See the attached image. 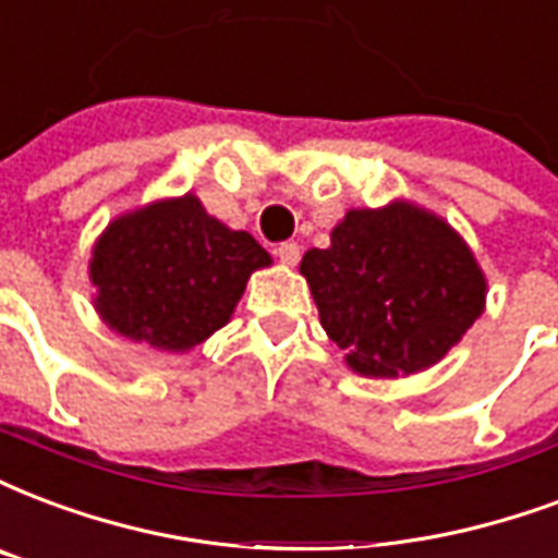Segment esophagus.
<instances>
[{"label": "esophagus", "instance_id": "1", "mask_svg": "<svg viewBox=\"0 0 558 558\" xmlns=\"http://www.w3.org/2000/svg\"><path fill=\"white\" fill-rule=\"evenodd\" d=\"M276 255H279V262L288 264V267H294L300 262V244L296 241H282V244L276 246Z\"/></svg>", "mask_w": 558, "mask_h": 558}]
</instances>
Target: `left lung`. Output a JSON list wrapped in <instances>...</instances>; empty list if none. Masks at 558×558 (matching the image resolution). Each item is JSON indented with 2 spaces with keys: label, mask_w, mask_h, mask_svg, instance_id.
<instances>
[{
  "label": "left lung",
  "mask_w": 558,
  "mask_h": 558,
  "mask_svg": "<svg viewBox=\"0 0 558 558\" xmlns=\"http://www.w3.org/2000/svg\"><path fill=\"white\" fill-rule=\"evenodd\" d=\"M300 270L326 335L364 376L429 367L483 314L485 279L471 250L405 203L350 211L332 246L308 250Z\"/></svg>",
  "instance_id": "1"
}]
</instances>
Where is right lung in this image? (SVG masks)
<instances>
[{
	"label": "right lung",
	"instance_id": "right-lung-1",
	"mask_svg": "<svg viewBox=\"0 0 558 558\" xmlns=\"http://www.w3.org/2000/svg\"><path fill=\"white\" fill-rule=\"evenodd\" d=\"M270 264L253 234L205 215L196 196L120 217L99 238L90 279L114 332L161 350H191L229 324L253 270Z\"/></svg>",
	"mask_w": 558,
	"mask_h": 558
}]
</instances>
